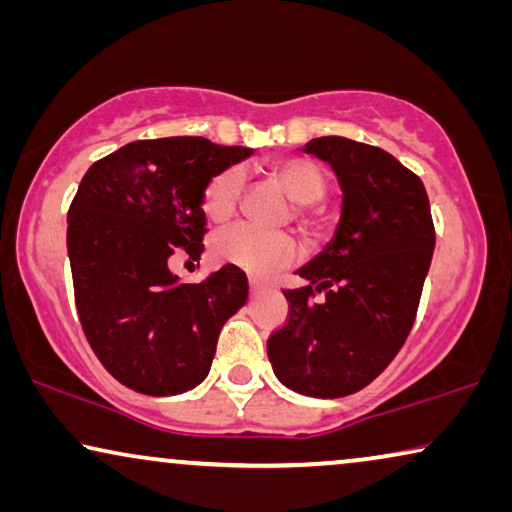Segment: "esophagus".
Masks as SVG:
<instances>
[{
	"instance_id": "1",
	"label": "esophagus",
	"mask_w": 512,
	"mask_h": 512,
	"mask_svg": "<svg viewBox=\"0 0 512 512\" xmlns=\"http://www.w3.org/2000/svg\"><path fill=\"white\" fill-rule=\"evenodd\" d=\"M249 289H251V296H256V293H261L265 289V282L258 277H249Z\"/></svg>"
}]
</instances>
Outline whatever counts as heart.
Returning a JSON list of instances; mask_svg holds the SVG:
<instances>
[{
    "label": "heart",
    "mask_w": 512,
    "mask_h": 512,
    "mask_svg": "<svg viewBox=\"0 0 512 512\" xmlns=\"http://www.w3.org/2000/svg\"><path fill=\"white\" fill-rule=\"evenodd\" d=\"M296 205V219L305 230H314L321 223V214L314 202L328 191L326 172L307 158H286L272 167ZM244 186L242 167H226L207 181L202 191V209L212 221H226L237 209ZM214 256L221 263H230L251 275H270L282 270L298 258V244L289 233H270L249 223H237L221 230L212 242Z\"/></svg>",
    "instance_id": "heart-1"
}]
</instances>
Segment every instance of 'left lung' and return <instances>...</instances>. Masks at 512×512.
I'll list each match as a JSON object with an SVG mask.
<instances>
[{
  "label": "left lung",
  "mask_w": 512,
  "mask_h": 512,
  "mask_svg": "<svg viewBox=\"0 0 512 512\" xmlns=\"http://www.w3.org/2000/svg\"><path fill=\"white\" fill-rule=\"evenodd\" d=\"M333 167L342 214L328 247L284 291L289 319L268 338L284 387L340 398L368 387L394 361L415 324L436 230L422 179L377 146L317 137L303 146ZM327 300L314 304V292Z\"/></svg>",
  "instance_id": "left-lung-1"
}]
</instances>
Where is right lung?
<instances>
[{
  "label": "right lung",
  "instance_id": "obj_1",
  "mask_svg": "<svg viewBox=\"0 0 512 512\" xmlns=\"http://www.w3.org/2000/svg\"><path fill=\"white\" fill-rule=\"evenodd\" d=\"M205 137L139 139L90 165L67 212L76 312L102 366L146 396L205 380L226 321L247 303V275L223 265L200 284L170 270L200 258L202 191L251 156Z\"/></svg>",
  "mask_w": 512,
  "mask_h": 512
}]
</instances>
